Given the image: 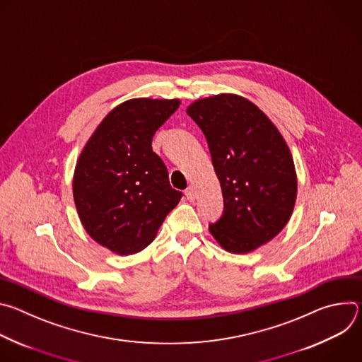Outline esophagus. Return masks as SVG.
Returning <instances> with one entry per match:
<instances>
[{"mask_svg": "<svg viewBox=\"0 0 362 362\" xmlns=\"http://www.w3.org/2000/svg\"><path fill=\"white\" fill-rule=\"evenodd\" d=\"M186 196H187L189 200H194V199H196V190L193 189V186H189V187L186 189Z\"/></svg>", "mask_w": 362, "mask_h": 362, "instance_id": "esophagus-1", "label": "esophagus"}]
</instances>
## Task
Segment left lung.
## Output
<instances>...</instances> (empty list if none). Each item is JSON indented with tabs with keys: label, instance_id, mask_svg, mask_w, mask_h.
<instances>
[{
	"label": "left lung",
	"instance_id": "left-lung-1",
	"mask_svg": "<svg viewBox=\"0 0 362 362\" xmlns=\"http://www.w3.org/2000/svg\"><path fill=\"white\" fill-rule=\"evenodd\" d=\"M186 113L208 140L223 194V215L209 230L230 253L253 252L293 212L298 180L291 150L271 119L242 95L199 98Z\"/></svg>",
	"mask_w": 362,
	"mask_h": 362
}]
</instances>
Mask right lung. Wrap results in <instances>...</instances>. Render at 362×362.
Returning a JSON list of instances; mask_svg holds the SVG:
<instances>
[{"label":"right lung","instance_id":"right-lung-1","mask_svg":"<svg viewBox=\"0 0 362 362\" xmlns=\"http://www.w3.org/2000/svg\"><path fill=\"white\" fill-rule=\"evenodd\" d=\"M179 98H132L116 106L84 144L73 176L80 222L98 245L126 256L156 238L182 193L151 148Z\"/></svg>","mask_w":362,"mask_h":362}]
</instances>
